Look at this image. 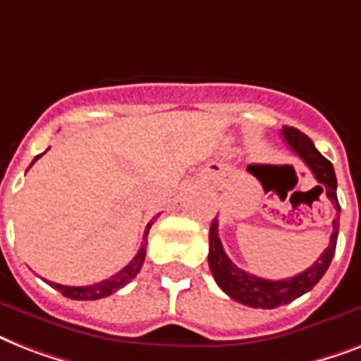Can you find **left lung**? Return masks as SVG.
I'll return each instance as SVG.
<instances>
[{
  "label": "left lung",
  "instance_id": "8db88e82",
  "mask_svg": "<svg viewBox=\"0 0 361 361\" xmlns=\"http://www.w3.org/2000/svg\"><path fill=\"white\" fill-rule=\"evenodd\" d=\"M281 136L290 146L292 152L296 153L298 157L302 159L303 163L309 166V170L313 172V176L320 183V191H326V197L330 198L331 204L336 206L337 217L334 219V232L330 236V245L326 247L319 260L302 274L281 281L262 279V277L247 274V271L238 268L236 264L226 257L223 243L219 240L217 219H214V223L209 226V269H212L217 285L221 286V290H225L232 300L257 309H274L279 307V305H286L292 300H296L302 294L311 290L322 279L326 269L330 268L331 258H334V252H336L337 234H339V212H341V206H339V200H337V178L336 172H334V166L314 147L311 138L307 135H303L302 130L285 125L281 129Z\"/></svg>",
  "mask_w": 361,
  "mask_h": 361
}]
</instances>
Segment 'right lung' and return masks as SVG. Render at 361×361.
Returning <instances> with one entry per match:
<instances>
[{
    "mask_svg": "<svg viewBox=\"0 0 361 361\" xmlns=\"http://www.w3.org/2000/svg\"><path fill=\"white\" fill-rule=\"evenodd\" d=\"M41 155H37V157L33 159V163H35L37 159L41 157ZM152 223H147L146 231H144V241H142L140 249H138V252L135 255V258H133V260H130L123 269H120L118 274L109 277V279H104L101 281V283H95V285H87V286H65V285H58V283H50V281H47V283H50V286H54L56 290H59L65 298H71V300H101V298H106L110 296V294H114V292H118L120 288H123L127 283H130V281L135 279L136 274L140 271L142 264H144V258H146L147 234H149Z\"/></svg>",
    "mask_w": 361,
    "mask_h": 361,
    "instance_id": "add662e5",
    "label": "right lung"
}]
</instances>
